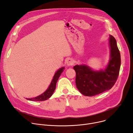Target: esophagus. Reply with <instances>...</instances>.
Masks as SVG:
<instances>
[{
    "label": "esophagus",
    "mask_w": 133,
    "mask_h": 133,
    "mask_svg": "<svg viewBox=\"0 0 133 133\" xmlns=\"http://www.w3.org/2000/svg\"><path fill=\"white\" fill-rule=\"evenodd\" d=\"M74 61L73 59H71V58H69L67 62H66V64L67 66H72V65H74Z\"/></svg>",
    "instance_id": "obj_1"
}]
</instances>
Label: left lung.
<instances>
[{
	"mask_svg": "<svg viewBox=\"0 0 133 133\" xmlns=\"http://www.w3.org/2000/svg\"><path fill=\"white\" fill-rule=\"evenodd\" d=\"M108 45L109 59L104 69L95 70L86 64L73 67L76 71V85L81 94L92 96L112 88L119 75L121 59V54L115 38L109 35Z\"/></svg>",
	"mask_w": 133,
	"mask_h": 133,
	"instance_id": "8db88e82",
	"label": "left lung"
}]
</instances>
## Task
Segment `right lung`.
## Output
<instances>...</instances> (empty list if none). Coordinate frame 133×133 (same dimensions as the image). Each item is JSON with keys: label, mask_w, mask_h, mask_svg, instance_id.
I'll return each mask as SVG.
<instances>
[{"label": "right lung", "mask_w": 133, "mask_h": 133, "mask_svg": "<svg viewBox=\"0 0 133 133\" xmlns=\"http://www.w3.org/2000/svg\"><path fill=\"white\" fill-rule=\"evenodd\" d=\"M64 69H65V67H63L60 68L56 71V72L54 74V76L50 83V84L49 85V87L44 92H43L42 94L38 96L37 97L31 98H26V99L27 100L31 101H46L47 99L49 98L52 96V94L54 93L56 89V83L57 82V81L58 80L59 76L62 74V73L63 72Z\"/></svg>", "instance_id": "1"}]
</instances>
